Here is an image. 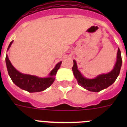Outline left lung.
Listing matches in <instances>:
<instances>
[{
	"label": "left lung",
	"mask_w": 127,
	"mask_h": 127,
	"mask_svg": "<svg viewBox=\"0 0 127 127\" xmlns=\"http://www.w3.org/2000/svg\"><path fill=\"white\" fill-rule=\"evenodd\" d=\"M73 62L72 71L74 76L77 79L78 85L87 90L94 92H98L111 85L116 81V78L118 76L122 65L121 51L119 48L117 52V60L113 70L107 74L98 75L94 79H88L84 77L77 69L76 62L75 60H73Z\"/></svg>",
	"instance_id": "1"
}]
</instances>
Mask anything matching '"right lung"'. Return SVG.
Wrapping results in <instances>:
<instances>
[{"label":"right lung","mask_w":127,"mask_h":127,"mask_svg":"<svg viewBox=\"0 0 127 127\" xmlns=\"http://www.w3.org/2000/svg\"><path fill=\"white\" fill-rule=\"evenodd\" d=\"M13 41L10 42L7 50L9 49ZM7 72L11 77V80L21 89L27 91L30 93L42 92L50 87L55 81V76L57 74V70L59 69L62 62H60L56 65L55 67L51 71L48 77H39L32 75L25 74L18 71L11 64L8 58V56L5 57Z\"/></svg>","instance_id":"obj_1"}]
</instances>
